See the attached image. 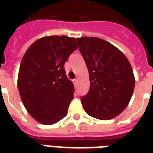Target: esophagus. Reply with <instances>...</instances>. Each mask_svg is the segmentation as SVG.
Returning <instances> with one entry per match:
<instances>
[{
  "mask_svg": "<svg viewBox=\"0 0 153 153\" xmlns=\"http://www.w3.org/2000/svg\"><path fill=\"white\" fill-rule=\"evenodd\" d=\"M73 82H74V86H77V84H78V79H74V81H73Z\"/></svg>",
  "mask_w": 153,
  "mask_h": 153,
  "instance_id": "esophagus-1",
  "label": "esophagus"
}]
</instances>
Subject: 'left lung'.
<instances>
[{
  "label": "left lung",
  "mask_w": 153,
  "mask_h": 153,
  "mask_svg": "<svg viewBox=\"0 0 153 153\" xmlns=\"http://www.w3.org/2000/svg\"><path fill=\"white\" fill-rule=\"evenodd\" d=\"M77 41L91 82L88 93L81 97L82 105L90 116L110 120L132 98L135 86L132 67L123 53L104 39L85 36Z\"/></svg>",
  "instance_id": "8db88e82"
}]
</instances>
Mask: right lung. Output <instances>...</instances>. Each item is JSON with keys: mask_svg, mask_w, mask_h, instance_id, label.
<instances>
[{"mask_svg": "<svg viewBox=\"0 0 153 153\" xmlns=\"http://www.w3.org/2000/svg\"><path fill=\"white\" fill-rule=\"evenodd\" d=\"M77 48L75 38L51 36L37 39L25 52L18 90L27 112L39 123L52 125L67 116L74 89L64 64Z\"/></svg>", "mask_w": 153, "mask_h": 153, "instance_id": "1", "label": "right lung"}]
</instances>
